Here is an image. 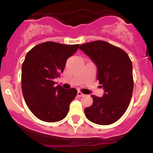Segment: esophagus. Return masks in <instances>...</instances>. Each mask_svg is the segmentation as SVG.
I'll list each match as a JSON object with an SVG mask.
<instances>
[{
	"instance_id": "1",
	"label": "esophagus",
	"mask_w": 153,
	"mask_h": 153,
	"mask_svg": "<svg viewBox=\"0 0 153 153\" xmlns=\"http://www.w3.org/2000/svg\"><path fill=\"white\" fill-rule=\"evenodd\" d=\"M77 96H78V97H83V96H84V94H83V93H81L80 91H78V92H77Z\"/></svg>"
}]
</instances>
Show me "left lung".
<instances>
[{
  "label": "left lung",
  "instance_id": "1",
  "mask_svg": "<svg viewBox=\"0 0 153 153\" xmlns=\"http://www.w3.org/2000/svg\"><path fill=\"white\" fill-rule=\"evenodd\" d=\"M97 67V78L104 93L92 95L93 104L84 109L86 117L99 125L117 122L126 111L133 90L132 61L125 51L103 40L79 46Z\"/></svg>",
  "mask_w": 153,
  "mask_h": 153
}]
</instances>
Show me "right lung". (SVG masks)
I'll return each instance as SVG.
<instances>
[{"label": "right lung", "instance_id": "1", "mask_svg": "<svg viewBox=\"0 0 153 153\" xmlns=\"http://www.w3.org/2000/svg\"><path fill=\"white\" fill-rule=\"evenodd\" d=\"M79 46L48 41L35 46L27 53L22 64L21 88L28 108L39 120L55 123L67 115L77 91L54 86L53 79L63 73L67 59Z\"/></svg>", "mask_w": 153, "mask_h": 153}]
</instances>
